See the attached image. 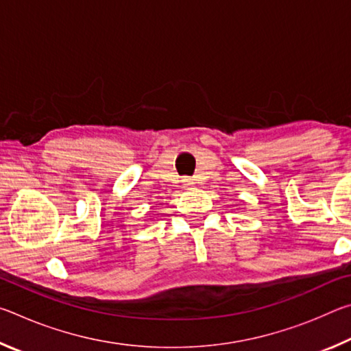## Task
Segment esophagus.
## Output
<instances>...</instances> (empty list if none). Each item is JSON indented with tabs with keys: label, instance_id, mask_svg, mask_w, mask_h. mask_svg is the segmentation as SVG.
Returning a JSON list of instances; mask_svg holds the SVG:
<instances>
[{
	"label": "esophagus",
	"instance_id": "34e87169",
	"mask_svg": "<svg viewBox=\"0 0 351 351\" xmlns=\"http://www.w3.org/2000/svg\"><path fill=\"white\" fill-rule=\"evenodd\" d=\"M182 182H184V186H192V184H193V181L192 180H190V178H184V180H182Z\"/></svg>",
	"mask_w": 351,
	"mask_h": 351
}]
</instances>
